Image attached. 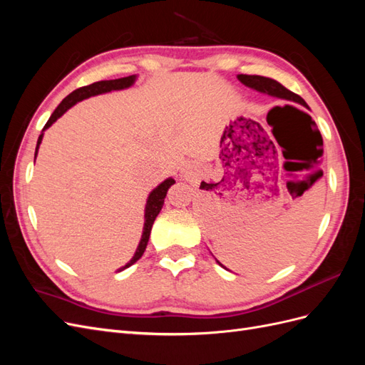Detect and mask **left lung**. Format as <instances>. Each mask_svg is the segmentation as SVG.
I'll return each instance as SVG.
<instances>
[{
  "label": "left lung",
  "instance_id": "8db88e82",
  "mask_svg": "<svg viewBox=\"0 0 365 365\" xmlns=\"http://www.w3.org/2000/svg\"><path fill=\"white\" fill-rule=\"evenodd\" d=\"M237 79L244 83L245 86L251 88V90L254 91H259L262 94H268L271 97H277V98H282V101H288V102H294L297 105H302L304 108H307V103L303 101V98L289 91L288 88H284L280 82L274 81V79H269V77H263V76H250V74H237ZM288 108H292V106H288ZM309 109V108H307ZM318 137L319 132H318ZM220 267L225 268L222 263H220L219 260H216ZM227 269V268H225Z\"/></svg>",
  "mask_w": 365,
  "mask_h": 365
}]
</instances>
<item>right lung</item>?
<instances>
[{"label":"right lung","instance_id":"obj_1","mask_svg":"<svg viewBox=\"0 0 365 365\" xmlns=\"http://www.w3.org/2000/svg\"><path fill=\"white\" fill-rule=\"evenodd\" d=\"M137 81V74H132L128 77H121V79H114V81H101V82H94L91 85H86L82 88H77L76 91H73L71 94H68L67 97L63 98V101L59 103V106L54 109V113L51 114V117L48 118V121L46 123L42 129V134L38 138V145H36V150H35V158L38 155V150L39 146L42 143V137H43V130L48 129L54 121H56L59 117H62L65 113L68 111L71 106H74L77 102H82L85 98H90L93 96H98V94H105V93H111V91H118V90H126V88L132 86ZM175 184L173 178H168L164 180L161 184H158L155 189H153L149 196H148V201H146V207H145V225H143V233H141V239H140V244L134 252V256L132 259L125 264V267L118 268L117 272L123 271L126 268H129L130 264H134L141 256L143 252H145L146 247H148V242H149V236H150V230L153 225V220L158 216V213L161 212L163 204H164V197L168 195V190L170 189V185Z\"/></svg>","mask_w":365,"mask_h":365}]
</instances>
